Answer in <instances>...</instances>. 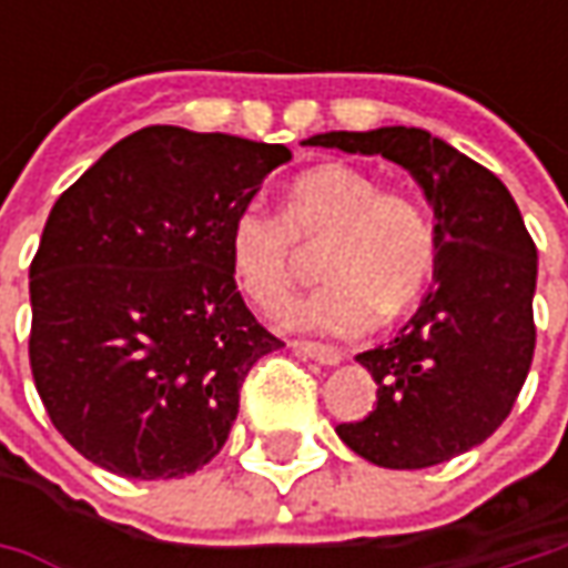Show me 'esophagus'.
Instances as JSON below:
<instances>
[{
	"mask_svg": "<svg viewBox=\"0 0 568 568\" xmlns=\"http://www.w3.org/2000/svg\"><path fill=\"white\" fill-rule=\"evenodd\" d=\"M296 354L310 357V361L322 363V366H338L344 361V351L338 347H328V344H316V341H294Z\"/></svg>",
	"mask_w": 568,
	"mask_h": 568,
	"instance_id": "esophagus-1",
	"label": "esophagus"
}]
</instances>
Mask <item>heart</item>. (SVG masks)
I'll list each match as a JSON object with an SVG mask.
<instances>
[{"label": "heart", "instance_id": "1", "mask_svg": "<svg viewBox=\"0 0 568 568\" xmlns=\"http://www.w3.org/2000/svg\"><path fill=\"white\" fill-rule=\"evenodd\" d=\"M303 250H318L325 284L284 313L294 328L363 335L404 313L433 277L436 230L410 195L361 166L318 164L284 189L281 217L243 205L227 227L230 268L262 313L284 306Z\"/></svg>", "mask_w": 568, "mask_h": 568}]
</instances>
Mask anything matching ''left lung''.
<instances>
[{"instance_id": "obj_1", "label": "left lung", "mask_w": 568, "mask_h": 568, "mask_svg": "<svg viewBox=\"0 0 568 568\" xmlns=\"http://www.w3.org/2000/svg\"><path fill=\"white\" fill-rule=\"evenodd\" d=\"M303 144L382 154L433 207V287L398 338L357 354L376 407L341 443L379 468L417 470L480 446L513 410L535 357L537 250L487 166L414 125L325 132Z\"/></svg>"}]
</instances>
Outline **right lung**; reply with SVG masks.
I'll use <instances>...</instances> for the list:
<instances>
[{"label":"right lung","mask_w":568,"mask_h":568,"mask_svg":"<svg viewBox=\"0 0 568 568\" xmlns=\"http://www.w3.org/2000/svg\"><path fill=\"white\" fill-rule=\"evenodd\" d=\"M287 161L284 144L148 125L55 199L31 262V369L98 468L173 480L224 448L252 363L284 347L236 291L227 227Z\"/></svg>","instance_id":"1"}]
</instances>
